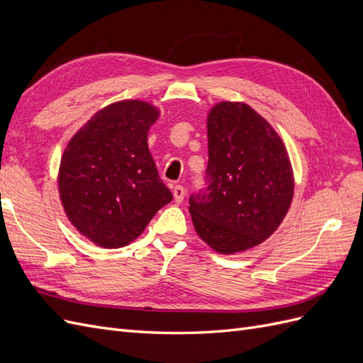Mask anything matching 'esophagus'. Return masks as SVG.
I'll return each mask as SVG.
<instances>
[{
    "label": "esophagus",
    "instance_id": "34e87169",
    "mask_svg": "<svg viewBox=\"0 0 363 363\" xmlns=\"http://www.w3.org/2000/svg\"><path fill=\"white\" fill-rule=\"evenodd\" d=\"M172 194H174V200L177 203H182L184 200V195H186V191L182 184H175L172 188Z\"/></svg>",
    "mask_w": 363,
    "mask_h": 363
}]
</instances>
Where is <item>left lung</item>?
<instances>
[{
	"instance_id": "8db88e82",
	"label": "left lung",
	"mask_w": 363,
	"mask_h": 363,
	"mask_svg": "<svg viewBox=\"0 0 363 363\" xmlns=\"http://www.w3.org/2000/svg\"><path fill=\"white\" fill-rule=\"evenodd\" d=\"M206 188L192 194L195 232L223 255L262 244L294 196L288 151L268 121L244 103L223 101L207 116Z\"/></svg>"
}]
</instances>
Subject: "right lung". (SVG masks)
Segmentation results:
<instances>
[{
  "label": "right lung",
  "instance_id": "add662e5",
  "mask_svg": "<svg viewBox=\"0 0 363 363\" xmlns=\"http://www.w3.org/2000/svg\"><path fill=\"white\" fill-rule=\"evenodd\" d=\"M157 118L150 103H113L87 121L63 151V208L72 225L98 247L130 244L172 200L147 142Z\"/></svg>",
  "mask_w": 363,
  "mask_h": 363
}]
</instances>
